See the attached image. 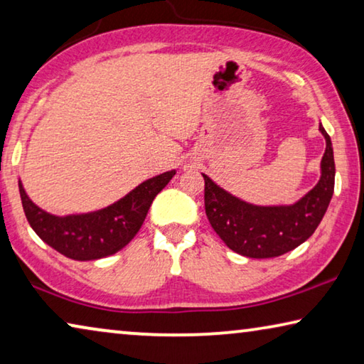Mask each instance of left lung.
<instances>
[{
    "instance_id": "obj_1",
    "label": "left lung",
    "mask_w": 364,
    "mask_h": 364,
    "mask_svg": "<svg viewBox=\"0 0 364 364\" xmlns=\"http://www.w3.org/2000/svg\"><path fill=\"white\" fill-rule=\"evenodd\" d=\"M326 137V152L321 161V180L293 205L261 207L235 198L209 176H204L205 215L212 228L230 250L241 256L265 259L295 250L314 233L331 203L336 183V164L331 137Z\"/></svg>"
}]
</instances>
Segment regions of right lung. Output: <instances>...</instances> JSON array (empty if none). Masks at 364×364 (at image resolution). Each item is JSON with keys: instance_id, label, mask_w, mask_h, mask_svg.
<instances>
[{"instance_id": "add662e5", "label": "right lung", "mask_w": 364, "mask_h": 364, "mask_svg": "<svg viewBox=\"0 0 364 364\" xmlns=\"http://www.w3.org/2000/svg\"><path fill=\"white\" fill-rule=\"evenodd\" d=\"M175 173V170L161 173L141 183L118 203L79 215L56 217L42 210L28 199L21 181L19 193L27 222L45 243L74 261H94L114 255L134 238L155 196Z\"/></svg>"}]
</instances>
